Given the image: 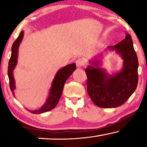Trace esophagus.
Segmentation results:
<instances>
[{
	"instance_id": "obj_1",
	"label": "esophagus",
	"mask_w": 147,
	"mask_h": 147,
	"mask_svg": "<svg viewBox=\"0 0 147 147\" xmlns=\"http://www.w3.org/2000/svg\"><path fill=\"white\" fill-rule=\"evenodd\" d=\"M76 65H77L78 67H81L82 66L85 65L86 61L85 59L84 58H78V59L76 60Z\"/></svg>"
}]
</instances>
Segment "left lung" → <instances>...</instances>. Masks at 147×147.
Returning a JSON list of instances; mask_svg holds the SVG:
<instances>
[{"label": "left lung", "mask_w": 147, "mask_h": 147, "mask_svg": "<svg viewBox=\"0 0 147 147\" xmlns=\"http://www.w3.org/2000/svg\"><path fill=\"white\" fill-rule=\"evenodd\" d=\"M116 51L123 59V67L118 73L109 75L98 67L100 61H93L94 66L85 69L87 75V90L92 102L100 108H116L127 101L137 87L138 62L131 36L114 46L108 47Z\"/></svg>", "instance_id": "1"}]
</instances>
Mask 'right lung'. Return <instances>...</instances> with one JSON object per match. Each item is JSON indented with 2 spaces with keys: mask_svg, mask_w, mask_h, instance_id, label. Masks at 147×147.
<instances>
[{
  "mask_svg": "<svg viewBox=\"0 0 147 147\" xmlns=\"http://www.w3.org/2000/svg\"><path fill=\"white\" fill-rule=\"evenodd\" d=\"M24 36V32L21 31L20 33L19 37L15 40L11 48V56L10 58L9 65H8V76L9 79L10 88L13 93V96H15V92L14 90L15 89V79L13 77V70L15 69L16 65L17 63L18 57V49L20 45V43L22 41ZM76 69V63L69 64V65L62 67L55 74V78L52 82L51 88L49 90V94L48 96L47 101L45 104L40 108L39 109L36 110H29L31 113L33 114H41L43 112L49 111L57 106L61 97L62 92L63 90L64 84L69 77L70 75L73 73L74 70Z\"/></svg>",
  "mask_w": 147,
  "mask_h": 147,
  "instance_id": "1",
  "label": "right lung"
}]
</instances>
